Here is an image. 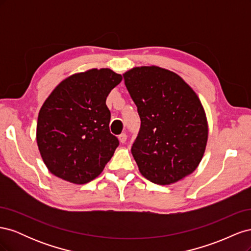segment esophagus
Segmentation results:
<instances>
[{
    "label": "esophagus",
    "mask_w": 251,
    "mask_h": 251,
    "mask_svg": "<svg viewBox=\"0 0 251 251\" xmlns=\"http://www.w3.org/2000/svg\"><path fill=\"white\" fill-rule=\"evenodd\" d=\"M119 141L121 142V143H125L126 141V138H127V136H126V133H123V134H120L119 135Z\"/></svg>",
    "instance_id": "obj_1"
}]
</instances>
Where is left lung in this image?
<instances>
[{
  "mask_svg": "<svg viewBox=\"0 0 251 251\" xmlns=\"http://www.w3.org/2000/svg\"><path fill=\"white\" fill-rule=\"evenodd\" d=\"M124 78L141 120L131 150L139 172L159 185L176 183L198 168L206 149L199 97L177 73L158 66L134 67Z\"/></svg>",
  "mask_w": 251,
  "mask_h": 251,
  "instance_id": "left-lung-1",
  "label": "left lung"
}]
</instances>
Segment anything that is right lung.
Wrapping results in <instances>:
<instances>
[{
  "instance_id": "add662e5",
  "label": "right lung",
  "mask_w": 251,
  "mask_h": 251,
  "mask_svg": "<svg viewBox=\"0 0 251 251\" xmlns=\"http://www.w3.org/2000/svg\"><path fill=\"white\" fill-rule=\"evenodd\" d=\"M123 80L109 68L90 69L60 81L43 103L36 142L54 176L85 184L100 176L119 141L109 128L105 100Z\"/></svg>"
}]
</instances>
